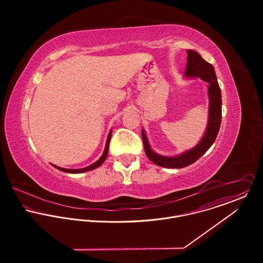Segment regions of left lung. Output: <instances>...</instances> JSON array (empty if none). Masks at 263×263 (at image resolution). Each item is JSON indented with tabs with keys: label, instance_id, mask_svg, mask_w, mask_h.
Here are the masks:
<instances>
[{
	"label": "left lung",
	"instance_id": "obj_1",
	"mask_svg": "<svg viewBox=\"0 0 263 263\" xmlns=\"http://www.w3.org/2000/svg\"><path fill=\"white\" fill-rule=\"evenodd\" d=\"M185 75L188 77H199L209 83V96H210V110H209V124L202 140L192 150L187 151L177 157H164L160 156L151 150L148 140L144 130H142L143 144L145 153L148 159L154 164L165 168H183L198 160L216 141L218 136L221 121H222V97L221 89L217 81L214 67L205 62L201 55L192 50H187V65Z\"/></svg>",
	"mask_w": 263,
	"mask_h": 263
}]
</instances>
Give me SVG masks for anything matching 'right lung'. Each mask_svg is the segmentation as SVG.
Returning a JSON list of instances; mask_svg holds the SVG:
<instances>
[{"label":"right lung","mask_w":263,"mask_h":263,"mask_svg":"<svg viewBox=\"0 0 263 263\" xmlns=\"http://www.w3.org/2000/svg\"><path fill=\"white\" fill-rule=\"evenodd\" d=\"M110 137H111V132H110L109 135H108L107 142H106V146H105V150H104V153H103L102 157H101L97 162H95L94 164H92V165H90V166H88V167H86V168H83V169H65V168H61V167H58V166H54V165H53V166H54L57 169H59V170H61V171H64V172H68V173H82V172H86V171H89V170H92V169H95V168L99 167V166L105 161V159H106V157H107L108 149H109Z\"/></svg>","instance_id":"right-lung-1"}]
</instances>
